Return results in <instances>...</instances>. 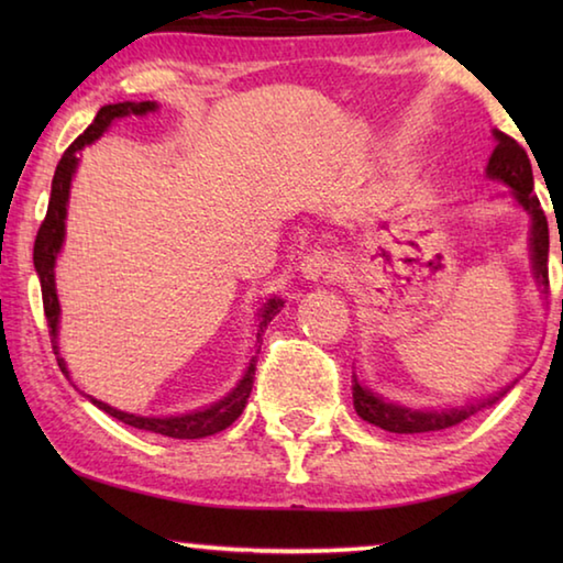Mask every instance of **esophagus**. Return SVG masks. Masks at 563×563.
<instances>
[{
  "mask_svg": "<svg viewBox=\"0 0 563 563\" xmlns=\"http://www.w3.org/2000/svg\"><path fill=\"white\" fill-rule=\"evenodd\" d=\"M300 271L308 280H335L340 275V263L328 251H312L305 255Z\"/></svg>",
  "mask_w": 563,
  "mask_h": 563,
  "instance_id": "34e87169",
  "label": "esophagus"
}]
</instances>
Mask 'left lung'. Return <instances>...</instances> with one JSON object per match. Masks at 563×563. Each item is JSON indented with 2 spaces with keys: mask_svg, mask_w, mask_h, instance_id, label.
I'll return each instance as SVG.
<instances>
[{
  "mask_svg": "<svg viewBox=\"0 0 563 563\" xmlns=\"http://www.w3.org/2000/svg\"><path fill=\"white\" fill-rule=\"evenodd\" d=\"M494 139H497V148H494V154L489 158L487 176L504 180V184L511 186L517 201L529 211L533 273H537V280L541 283V288L547 290L549 288V223H547L544 211H541L539 198L531 194L533 176H531L529 156L517 141L507 136V133L494 131ZM504 395H507V389H501L497 397H489L487 402H479V405L440 409V412L432 409V412H424V409H409L395 402H385L383 397H377L375 393H369L367 387H362L357 383V377L352 375V405H355V412L365 419V422L395 434H427L437 430H450V427L460 424L464 419H470L472 415L479 412L482 407L494 405Z\"/></svg>",
  "mask_w": 563,
  "mask_h": 563,
  "instance_id": "1",
  "label": "left lung"
}]
</instances>
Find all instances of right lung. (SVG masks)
Instances as JSON below:
<instances>
[{"label":"right lung","mask_w":563,"mask_h":563,"mask_svg":"<svg viewBox=\"0 0 563 563\" xmlns=\"http://www.w3.org/2000/svg\"><path fill=\"white\" fill-rule=\"evenodd\" d=\"M154 109H156L154 101H141V103L123 101V103H109V107H101L99 113H97V119L91 121V126L84 131L69 148L64 151L59 166H56V174H54V180H52L49 208H46V216H44V221L40 225V233H36V241H34V268H36V275H40V283H42V302H44L46 322H49V338H52L54 355H59V352H56L59 300H56V288H54V263H56V255H59V247L64 243L66 203H69L71 176H74L76 161H79V158H76V154H79V151L87 144H91V141H97L101 133L109 129V123L113 119L129 117V113H136V117H141V113H148ZM280 308H283V300H278V298L268 300L261 308V312H258V318H261L258 340L261 342H263L265 328H268V322L275 318V312H280ZM56 362H59L62 373L66 375L64 360L56 357ZM253 379H255V360H251V365H247L241 383H238L233 393L223 397L221 402H216V405L206 407V409H198V412L180 415V417H139V415L121 412V409H113V407L103 405L93 397H89V399L99 409H103L107 415L117 417L119 422H123V424L136 427V430L174 437V440H201V437H211L216 432H223L225 427H231L235 419L243 415V409L247 405V397H251V389H253Z\"/></svg>","instance_id":"right-lung-1"}]
</instances>
